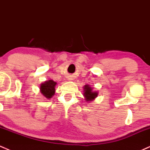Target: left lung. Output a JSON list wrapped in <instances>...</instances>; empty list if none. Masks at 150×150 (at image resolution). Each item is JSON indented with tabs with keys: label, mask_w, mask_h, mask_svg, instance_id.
I'll list each match as a JSON object with an SVG mask.
<instances>
[{
	"label": "left lung",
	"mask_w": 150,
	"mask_h": 150,
	"mask_svg": "<svg viewBox=\"0 0 150 150\" xmlns=\"http://www.w3.org/2000/svg\"><path fill=\"white\" fill-rule=\"evenodd\" d=\"M84 97L85 98V100L87 101H92L97 97L98 93L97 92H93L92 88L90 87L88 85L84 86Z\"/></svg>",
	"instance_id": "obj_1"
}]
</instances>
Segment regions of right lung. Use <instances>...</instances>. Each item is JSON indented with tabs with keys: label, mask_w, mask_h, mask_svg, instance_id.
I'll return each mask as SVG.
<instances>
[{
	"label": "right lung",
	"mask_w": 150,
	"mask_h": 150,
	"mask_svg": "<svg viewBox=\"0 0 150 150\" xmlns=\"http://www.w3.org/2000/svg\"><path fill=\"white\" fill-rule=\"evenodd\" d=\"M56 84L57 83L52 80L46 81L40 86L41 93L47 99H51L55 94V86Z\"/></svg>",
	"instance_id": "add662e5"
}]
</instances>
